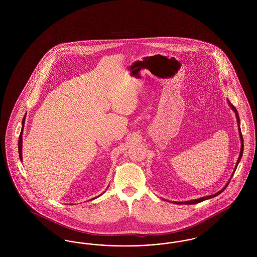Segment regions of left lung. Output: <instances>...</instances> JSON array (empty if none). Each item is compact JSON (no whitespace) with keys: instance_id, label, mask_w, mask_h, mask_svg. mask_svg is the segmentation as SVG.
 <instances>
[{"instance_id":"1","label":"left lung","mask_w":257,"mask_h":257,"mask_svg":"<svg viewBox=\"0 0 257 257\" xmlns=\"http://www.w3.org/2000/svg\"><path fill=\"white\" fill-rule=\"evenodd\" d=\"M228 104H229V106L231 107V109H232L234 111H235V114H236V118H237V122H238V126H239V133H240V138H241V142H242V145H241V152H240V155H239V158H238V161H237V166H238V164H239V162H240V160L242 158V155H243V149H244V144H243V136H242V133H241V129H240V119H239V115H238V112H237V110H236V108L233 106L232 104L228 101ZM237 166H236V168H237ZM228 183L226 184V186L220 191L219 193H217V194H215V195H212V196H204V197H201V198H198V199H195V200H190V201H185L183 203L185 204H196V203H198V202H201V201H203V200H206L208 198H212V197H215V196H218V195H220V193L222 192V191H224L225 190V188L228 186ZM178 203V202H177ZM179 204H182V202L180 203L179 202Z\"/></svg>"}]
</instances>
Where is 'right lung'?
I'll return each instance as SVG.
<instances>
[{"label":"right lung","instance_id":"add662e5","mask_svg":"<svg viewBox=\"0 0 257 257\" xmlns=\"http://www.w3.org/2000/svg\"><path fill=\"white\" fill-rule=\"evenodd\" d=\"M25 117H26V114H25L23 120H22V125L23 126H24ZM22 130H23V127H22ZM18 152H19L20 160H22V132H21V134L19 136V140H18Z\"/></svg>","mask_w":257,"mask_h":257}]
</instances>
